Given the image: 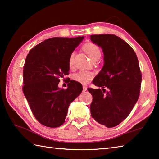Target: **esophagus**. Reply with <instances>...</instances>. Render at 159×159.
Wrapping results in <instances>:
<instances>
[{"label": "esophagus", "mask_w": 159, "mask_h": 159, "mask_svg": "<svg viewBox=\"0 0 159 159\" xmlns=\"http://www.w3.org/2000/svg\"><path fill=\"white\" fill-rule=\"evenodd\" d=\"M87 89H88V88H87V86H85V85H83V92H85L86 90H87Z\"/></svg>", "instance_id": "obj_1"}]
</instances>
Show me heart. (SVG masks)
Returning <instances> with one entry per match:
<instances>
[{
	"label": "heart",
	"mask_w": 159,
	"mask_h": 159,
	"mask_svg": "<svg viewBox=\"0 0 159 159\" xmlns=\"http://www.w3.org/2000/svg\"><path fill=\"white\" fill-rule=\"evenodd\" d=\"M83 50L85 51L89 58L94 61V59L100 58L101 56V51L100 48L94 43H87L83 46ZM74 52H71L69 57V65L71 67L74 64ZM94 77V74L91 71H80L74 75V79L82 84H87Z\"/></svg>",
	"instance_id": "heart-1"
}]
</instances>
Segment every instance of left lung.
Returning a JSON list of instances; mask_svg holds the SVG:
<instances>
[{
    "label": "left lung",
    "instance_id": "obj_1",
    "mask_svg": "<svg viewBox=\"0 0 159 159\" xmlns=\"http://www.w3.org/2000/svg\"><path fill=\"white\" fill-rule=\"evenodd\" d=\"M90 39L101 47L105 62L93 80L102 89L88 88L93 96L90 111L96 122L113 127L128 116L139 99L142 74L138 58L130 45L114 34L91 35Z\"/></svg>",
    "mask_w": 159,
    "mask_h": 159
}]
</instances>
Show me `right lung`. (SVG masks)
I'll return each instance as SVG.
<instances>
[{
    "instance_id": "add662e5",
    "label": "right lung",
    "mask_w": 159,
    "mask_h": 159,
    "mask_svg": "<svg viewBox=\"0 0 159 159\" xmlns=\"http://www.w3.org/2000/svg\"><path fill=\"white\" fill-rule=\"evenodd\" d=\"M83 37H54L36 45L23 66V92L39 122L49 127L63 125L70 103L82 92L80 83L70 80L60 89V79L69 74V57ZM70 83H69V81Z\"/></svg>"
}]
</instances>
